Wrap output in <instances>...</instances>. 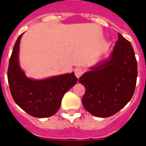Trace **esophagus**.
Returning a JSON list of instances; mask_svg holds the SVG:
<instances>
[{
    "instance_id": "34e87169",
    "label": "esophagus",
    "mask_w": 146,
    "mask_h": 146,
    "mask_svg": "<svg viewBox=\"0 0 146 146\" xmlns=\"http://www.w3.org/2000/svg\"><path fill=\"white\" fill-rule=\"evenodd\" d=\"M83 72H84V69L82 68H77V69H74V74L77 78H79L83 74Z\"/></svg>"
}]
</instances>
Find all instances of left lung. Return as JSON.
<instances>
[{
	"label": "left lung",
	"mask_w": 146,
	"mask_h": 146,
	"mask_svg": "<svg viewBox=\"0 0 146 146\" xmlns=\"http://www.w3.org/2000/svg\"><path fill=\"white\" fill-rule=\"evenodd\" d=\"M137 77V63L131 43L118 33L110 60L79 78L86 88L85 109L95 116L109 117L131 100Z\"/></svg>",
	"instance_id": "left-lung-1"
}]
</instances>
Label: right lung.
Masks as SVG:
<instances>
[{
    "mask_svg": "<svg viewBox=\"0 0 146 146\" xmlns=\"http://www.w3.org/2000/svg\"><path fill=\"white\" fill-rule=\"evenodd\" d=\"M21 35L12 50L8 68L10 92L16 104L31 116L46 118L57 113L66 92L76 84L74 72L42 80L29 79L20 69L18 53Z\"/></svg>",
    "mask_w": 146,
    "mask_h": 146,
    "instance_id": "add662e5",
    "label": "right lung"
}]
</instances>
